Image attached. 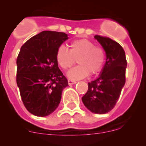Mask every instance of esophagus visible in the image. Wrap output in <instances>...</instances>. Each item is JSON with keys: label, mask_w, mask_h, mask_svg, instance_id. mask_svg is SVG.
Returning a JSON list of instances; mask_svg holds the SVG:
<instances>
[{"label": "esophagus", "mask_w": 146, "mask_h": 146, "mask_svg": "<svg viewBox=\"0 0 146 146\" xmlns=\"http://www.w3.org/2000/svg\"><path fill=\"white\" fill-rule=\"evenodd\" d=\"M68 85H73V84L76 83V81H74L73 80H70V79H68Z\"/></svg>", "instance_id": "esophagus-1"}]
</instances>
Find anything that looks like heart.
Wrapping results in <instances>:
<instances>
[{"mask_svg": "<svg viewBox=\"0 0 146 146\" xmlns=\"http://www.w3.org/2000/svg\"><path fill=\"white\" fill-rule=\"evenodd\" d=\"M56 59L64 70L72 67L77 60L79 65L69 70L68 76L73 80H80L89 73L94 75L100 71L105 61V51L89 39H79L70 43V50L60 46L56 53Z\"/></svg>", "mask_w": 146, "mask_h": 146, "instance_id": "heart-1", "label": "heart"}]
</instances>
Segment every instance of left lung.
Returning <instances> with one entry per match:
<instances>
[{
	"label": "left lung",
	"instance_id": "1",
	"mask_svg": "<svg viewBox=\"0 0 146 146\" xmlns=\"http://www.w3.org/2000/svg\"><path fill=\"white\" fill-rule=\"evenodd\" d=\"M107 56L105 65L98 78L88 82L82 98L85 107L95 114H106L117 104L126 82V55L122 46L107 36L95 35Z\"/></svg>",
	"mask_w": 146,
	"mask_h": 146
}]
</instances>
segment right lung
Here are the masks:
<instances>
[{"instance_id": "1", "label": "right lung", "mask_w": 146, "mask_h": 146, "mask_svg": "<svg viewBox=\"0 0 146 146\" xmlns=\"http://www.w3.org/2000/svg\"><path fill=\"white\" fill-rule=\"evenodd\" d=\"M68 39L64 32L43 31L22 46L17 58L16 81L25 107L37 117L58 107L68 80L56 59L57 48Z\"/></svg>"}]
</instances>
